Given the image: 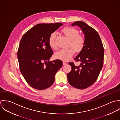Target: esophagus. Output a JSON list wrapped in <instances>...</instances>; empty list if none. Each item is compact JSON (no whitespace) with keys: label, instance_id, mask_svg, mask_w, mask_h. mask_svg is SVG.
I'll use <instances>...</instances> for the list:
<instances>
[{"label":"esophagus","instance_id":"34e87169","mask_svg":"<svg viewBox=\"0 0 120 120\" xmlns=\"http://www.w3.org/2000/svg\"><path fill=\"white\" fill-rule=\"evenodd\" d=\"M63 64L64 65L66 64V63L65 62H64H64H63Z\"/></svg>","mask_w":120,"mask_h":120}]
</instances>
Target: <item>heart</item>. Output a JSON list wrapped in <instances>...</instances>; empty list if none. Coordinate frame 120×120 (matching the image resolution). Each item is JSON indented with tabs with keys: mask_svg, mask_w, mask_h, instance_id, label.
Returning <instances> with one entry per match:
<instances>
[{
	"mask_svg": "<svg viewBox=\"0 0 120 120\" xmlns=\"http://www.w3.org/2000/svg\"><path fill=\"white\" fill-rule=\"evenodd\" d=\"M62 31L71 40L69 47H72L74 51L72 49H62L56 53L55 57L57 59L67 61L71 58L74 51L76 53H78L82 51L85 45L86 39L83 35L79 34V30L74 27H65L62 30ZM56 36V33L52 32L49 35L48 39L49 46L54 50L57 49V47L55 43Z\"/></svg>",
	"mask_w": 120,
	"mask_h": 120,
	"instance_id": "b5f03b06",
	"label": "heart"
}]
</instances>
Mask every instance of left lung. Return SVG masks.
I'll return each instance as SVG.
<instances>
[{"instance_id": "left-lung-1", "label": "left lung", "mask_w": 120, "mask_h": 120, "mask_svg": "<svg viewBox=\"0 0 120 120\" xmlns=\"http://www.w3.org/2000/svg\"><path fill=\"white\" fill-rule=\"evenodd\" d=\"M74 25H78L83 31L86 44L75 58L80 64L76 66L73 62L69 63L71 71L67 78L72 86L82 90L90 86L97 80L103 66L104 51L99 35L94 29L82 21L75 22Z\"/></svg>"}]
</instances>
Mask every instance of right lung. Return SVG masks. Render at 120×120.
I'll return each instance as SVG.
<instances>
[{
	"label": "right lung",
	"mask_w": 120,
	"mask_h": 120,
	"mask_svg": "<svg viewBox=\"0 0 120 120\" xmlns=\"http://www.w3.org/2000/svg\"><path fill=\"white\" fill-rule=\"evenodd\" d=\"M63 24H37L25 33L20 40L17 54L20 71L34 89L44 90L50 87L56 73L62 67L61 60H49L53 52L48 39L50 34Z\"/></svg>",
	"instance_id": "add662e5"
}]
</instances>
